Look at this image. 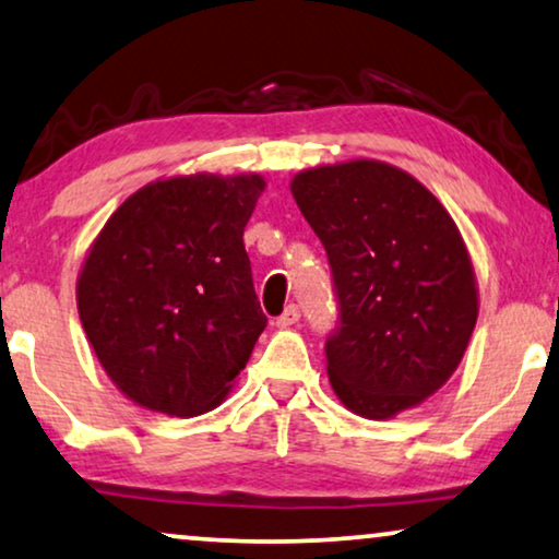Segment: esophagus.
I'll return each mask as SVG.
<instances>
[{
	"label": "esophagus",
	"mask_w": 559,
	"mask_h": 559,
	"mask_svg": "<svg viewBox=\"0 0 559 559\" xmlns=\"http://www.w3.org/2000/svg\"><path fill=\"white\" fill-rule=\"evenodd\" d=\"M298 319H301V309H298V306H294V304H290V306H288V309H286V311H283V313H281V317L276 319V326H278V329H288V326H294Z\"/></svg>",
	"instance_id": "1"
}]
</instances>
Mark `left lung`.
I'll return each mask as SVG.
<instances>
[{
	"mask_svg": "<svg viewBox=\"0 0 559 559\" xmlns=\"http://www.w3.org/2000/svg\"><path fill=\"white\" fill-rule=\"evenodd\" d=\"M290 192L340 296L342 324L326 342L336 397L369 420L426 403L459 369L478 319L459 225L426 185L380 159L304 169Z\"/></svg>",
	"mask_w": 559,
	"mask_h": 559,
	"instance_id": "8db88e82",
	"label": "left lung"
}]
</instances>
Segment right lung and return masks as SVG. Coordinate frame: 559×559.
Here are the masks:
<instances>
[{
  "label": "right lung",
  "instance_id": "add662e5",
  "mask_svg": "<svg viewBox=\"0 0 559 559\" xmlns=\"http://www.w3.org/2000/svg\"><path fill=\"white\" fill-rule=\"evenodd\" d=\"M263 190L255 171L154 179L91 242L78 317L131 403L192 418L233 390L265 329L242 242Z\"/></svg>",
  "mask_w": 559,
  "mask_h": 559
}]
</instances>
